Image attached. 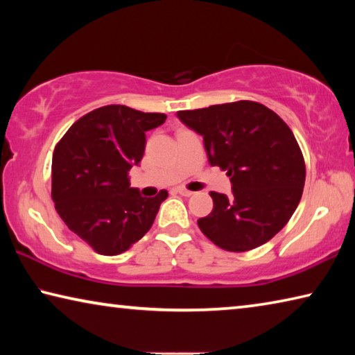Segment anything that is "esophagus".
I'll return each mask as SVG.
<instances>
[{"label":"esophagus","mask_w":355,"mask_h":355,"mask_svg":"<svg viewBox=\"0 0 355 355\" xmlns=\"http://www.w3.org/2000/svg\"><path fill=\"white\" fill-rule=\"evenodd\" d=\"M177 192H178V194L184 196V197H191L192 194H194V192L189 191V189H186V188H183V186H180V188H177Z\"/></svg>","instance_id":"esophagus-1"}]
</instances>
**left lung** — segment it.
<instances>
[{
    "label": "left lung",
    "instance_id": "1",
    "mask_svg": "<svg viewBox=\"0 0 355 355\" xmlns=\"http://www.w3.org/2000/svg\"><path fill=\"white\" fill-rule=\"evenodd\" d=\"M177 116L203 136L209 164L227 171L232 182V196L209 192L213 211L197 220L203 235L228 252L268 243L290 220L304 191V156L290 127L249 100Z\"/></svg>",
    "mask_w": 355,
    "mask_h": 355
}]
</instances>
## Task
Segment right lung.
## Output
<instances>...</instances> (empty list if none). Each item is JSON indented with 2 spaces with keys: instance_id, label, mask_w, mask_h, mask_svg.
Returning <instances> with one entry per match:
<instances>
[{
  "instance_id": "add662e5",
  "label": "right lung",
  "mask_w": 355,
  "mask_h": 355,
  "mask_svg": "<svg viewBox=\"0 0 355 355\" xmlns=\"http://www.w3.org/2000/svg\"><path fill=\"white\" fill-rule=\"evenodd\" d=\"M166 114L123 105L94 110L58 142L51 164V199L71 232L101 255L128 250L150 230L167 191L142 197L130 188L128 171L139 164L146 131Z\"/></svg>"
}]
</instances>
